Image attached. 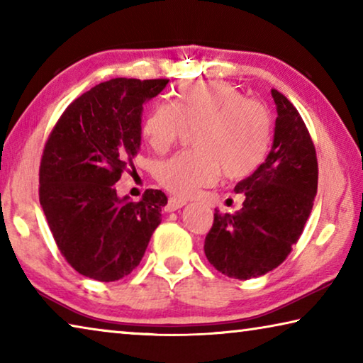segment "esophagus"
<instances>
[{
  "label": "esophagus",
  "mask_w": 363,
  "mask_h": 363,
  "mask_svg": "<svg viewBox=\"0 0 363 363\" xmlns=\"http://www.w3.org/2000/svg\"><path fill=\"white\" fill-rule=\"evenodd\" d=\"M186 203H187L186 200L177 199V196H169V200H168L167 206H164V210H167V211H176V210H179V208H182Z\"/></svg>",
  "instance_id": "1"
}]
</instances>
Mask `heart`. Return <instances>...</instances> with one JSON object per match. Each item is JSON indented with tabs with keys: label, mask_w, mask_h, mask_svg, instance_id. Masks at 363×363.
<instances>
[{
	"label": "heart",
	"mask_w": 363,
	"mask_h": 363,
	"mask_svg": "<svg viewBox=\"0 0 363 363\" xmlns=\"http://www.w3.org/2000/svg\"><path fill=\"white\" fill-rule=\"evenodd\" d=\"M186 130L195 133V152H181L157 163L155 179L179 196L211 186L223 171L242 179L259 168L272 134V118L261 101L248 99L224 82H190L174 102H158L143 123V136L153 150L164 152Z\"/></svg>",
	"instance_id": "heart-1"
}]
</instances>
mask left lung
I'll use <instances>...</instances> for the list:
<instances>
[{"label": "left lung", "mask_w": 363, "mask_h": 363, "mask_svg": "<svg viewBox=\"0 0 363 363\" xmlns=\"http://www.w3.org/2000/svg\"><path fill=\"white\" fill-rule=\"evenodd\" d=\"M277 106L274 144L266 162L235 186L245 196L235 214L214 210L205 255L227 277L248 280L274 270L298 243L317 194L314 143L296 107L272 89Z\"/></svg>", "instance_id": "left-lung-1"}]
</instances>
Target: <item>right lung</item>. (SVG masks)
Returning <instances> with one entry per match:
<instances>
[{
    "label": "right lung",
    "mask_w": 363,
    "mask_h": 363,
    "mask_svg": "<svg viewBox=\"0 0 363 363\" xmlns=\"http://www.w3.org/2000/svg\"><path fill=\"white\" fill-rule=\"evenodd\" d=\"M169 79L113 78L64 110L40 163V203L65 261L84 277L115 281L139 266L160 224L167 195L118 199L113 187L134 167L145 101Z\"/></svg>",
    "instance_id": "add662e5"
}]
</instances>
